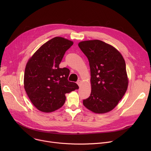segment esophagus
Instances as JSON below:
<instances>
[{
    "label": "esophagus",
    "mask_w": 151,
    "mask_h": 151,
    "mask_svg": "<svg viewBox=\"0 0 151 151\" xmlns=\"http://www.w3.org/2000/svg\"><path fill=\"white\" fill-rule=\"evenodd\" d=\"M77 84H78V85L79 86H81V84H82V81H81V80H78V81H77Z\"/></svg>",
    "instance_id": "obj_1"
}]
</instances>
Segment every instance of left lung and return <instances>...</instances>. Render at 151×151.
<instances>
[{
	"label": "left lung",
	"mask_w": 151,
	"mask_h": 151,
	"mask_svg": "<svg viewBox=\"0 0 151 151\" xmlns=\"http://www.w3.org/2000/svg\"><path fill=\"white\" fill-rule=\"evenodd\" d=\"M78 46L88 58L91 93L84 106L94 113L111 111L124 97L129 85L125 62L121 53L99 40L82 41Z\"/></svg>",
	"instance_id": "8db88e82"
}]
</instances>
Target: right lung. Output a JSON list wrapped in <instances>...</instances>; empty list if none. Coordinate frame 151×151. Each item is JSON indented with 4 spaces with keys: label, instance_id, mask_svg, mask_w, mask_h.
Instances as JSON below:
<instances>
[{
    "label": "right lung",
    "instance_id": "obj_1",
    "mask_svg": "<svg viewBox=\"0 0 151 151\" xmlns=\"http://www.w3.org/2000/svg\"><path fill=\"white\" fill-rule=\"evenodd\" d=\"M73 44L55 37L40 47L26 63L24 87L32 104L42 112L59 109L65 101V94L79 88L68 81L69 69L59 68L63 55Z\"/></svg>",
    "mask_w": 151,
    "mask_h": 151
}]
</instances>
